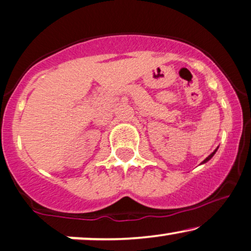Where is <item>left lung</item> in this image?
Here are the masks:
<instances>
[{
    "label": "left lung",
    "mask_w": 251,
    "mask_h": 251,
    "mask_svg": "<svg viewBox=\"0 0 251 251\" xmlns=\"http://www.w3.org/2000/svg\"><path fill=\"white\" fill-rule=\"evenodd\" d=\"M217 150H218V148H217V149H216V150H214V151H213V152H212V153H211V154H210V155H209V157H207V158H206V159H205V160H204V161H203V162H201V164H205V162H207V161H209V160H210V159H211V158H212V157H213V155H214V153H216V152H217Z\"/></svg>",
    "instance_id": "obj_1"
}]
</instances>
